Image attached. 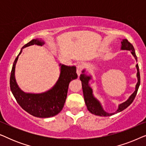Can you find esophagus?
I'll return each mask as SVG.
<instances>
[{
	"label": "esophagus",
	"mask_w": 146,
	"mask_h": 146,
	"mask_svg": "<svg viewBox=\"0 0 146 146\" xmlns=\"http://www.w3.org/2000/svg\"><path fill=\"white\" fill-rule=\"evenodd\" d=\"M83 68H84V65L82 63H79L77 66V68H76V72L78 74V75L80 76L81 74Z\"/></svg>",
	"instance_id": "obj_1"
}]
</instances>
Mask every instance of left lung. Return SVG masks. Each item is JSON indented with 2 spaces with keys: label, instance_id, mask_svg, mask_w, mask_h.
<instances>
[{
  "label": "left lung",
  "instance_id": "1",
  "mask_svg": "<svg viewBox=\"0 0 146 146\" xmlns=\"http://www.w3.org/2000/svg\"><path fill=\"white\" fill-rule=\"evenodd\" d=\"M121 49L130 50L131 54H132L133 56L135 57V60H137V56L136 55H135L134 48H133V45L131 44L127 39H123L122 42H121ZM136 68L137 70V80H138V82H137L136 84L135 92L130 96H129V99L127 100V101L121 104L119 106L117 110L113 113H108L106 112V111L102 109V106L100 104L99 102L94 97V96L92 94V88L90 87V86L88 84V81L90 80L91 78L90 76H86L84 74V70L82 72L83 74H81L80 79V80L82 81L84 98L85 104L86 105L88 110L92 113H93V114L100 115V116H110V115L114 114V113H117L119 112V111H121L124 109L128 107L133 102V101L134 100L135 96L137 94V90H138L139 84H140V74H139L138 64L136 65Z\"/></svg>",
  "mask_w": 146,
  "mask_h": 146
}]
</instances>
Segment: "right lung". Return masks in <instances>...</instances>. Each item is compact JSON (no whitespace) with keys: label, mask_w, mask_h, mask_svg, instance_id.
Masks as SVG:
<instances>
[{"label":"right lung","mask_w":146,"mask_h":146,"mask_svg":"<svg viewBox=\"0 0 146 146\" xmlns=\"http://www.w3.org/2000/svg\"><path fill=\"white\" fill-rule=\"evenodd\" d=\"M43 44L42 41L34 39L26 44L22 48L34 44L42 46ZM21 52L22 50L16 58L12 68L10 78V87L12 93L22 108L33 116L38 117L54 116L60 112L63 108L70 82L78 78L76 68L75 66L70 67L60 64L61 65L60 75L52 88L46 92L36 94L25 93L18 86L15 76L16 63Z\"/></svg>","instance_id":"1"}]
</instances>
